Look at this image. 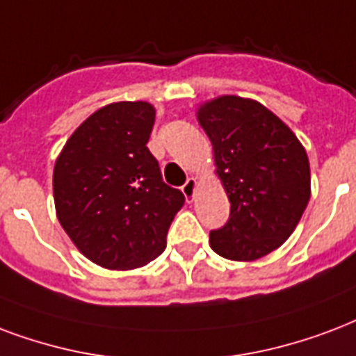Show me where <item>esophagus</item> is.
Returning a JSON list of instances; mask_svg holds the SVG:
<instances>
[{
  "mask_svg": "<svg viewBox=\"0 0 356 356\" xmlns=\"http://www.w3.org/2000/svg\"><path fill=\"white\" fill-rule=\"evenodd\" d=\"M196 186H197V181L194 177H188L186 179V183L181 186V190H183V194L186 200H192L194 197V194H196Z\"/></svg>",
  "mask_w": 356,
  "mask_h": 356,
  "instance_id": "34e87169",
  "label": "esophagus"
}]
</instances>
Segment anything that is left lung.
<instances>
[{
  "label": "left lung",
  "mask_w": 356,
  "mask_h": 356,
  "mask_svg": "<svg viewBox=\"0 0 356 356\" xmlns=\"http://www.w3.org/2000/svg\"><path fill=\"white\" fill-rule=\"evenodd\" d=\"M213 143L229 220L209 233L218 256L254 261L284 244L310 200V164L286 123L250 99L224 95L197 110Z\"/></svg>",
  "instance_id": "8db88e82"
}]
</instances>
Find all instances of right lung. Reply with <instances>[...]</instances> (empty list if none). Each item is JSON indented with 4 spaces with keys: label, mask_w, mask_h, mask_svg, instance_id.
Instances as JSON below:
<instances>
[{
    "label": "right lung",
    "mask_w": 356,
    "mask_h": 356,
    "mask_svg": "<svg viewBox=\"0 0 356 356\" xmlns=\"http://www.w3.org/2000/svg\"><path fill=\"white\" fill-rule=\"evenodd\" d=\"M153 124L149 102H113L89 115L56 160L59 224L100 267L129 270L153 261L184 205L147 149Z\"/></svg>",
    "instance_id": "obj_1"
}]
</instances>
